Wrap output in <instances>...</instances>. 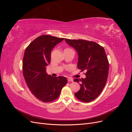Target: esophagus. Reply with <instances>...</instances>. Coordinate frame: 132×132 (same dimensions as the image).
I'll use <instances>...</instances> for the list:
<instances>
[{"label": "esophagus", "mask_w": 132, "mask_h": 132, "mask_svg": "<svg viewBox=\"0 0 132 132\" xmlns=\"http://www.w3.org/2000/svg\"><path fill=\"white\" fill-rule=\"evenodd\" d=\"M68 81H70V82H73V79L72 78H68Z\"/></svg>", "instance_id": "1"}]
</instances>
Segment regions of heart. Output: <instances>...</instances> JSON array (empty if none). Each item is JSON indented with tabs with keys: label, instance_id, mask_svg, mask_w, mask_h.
I'll list each match as a JSON object with an SVG mask.
<instances>
[{
	"label": "heart",
	"instance_id": "1",
	"mask_svg": "<svg viewBox=\"0 0 132 132\" xmlns=\"http://www.w3.org/2000/svg\"><path fill=\"white\" fill-rule=\"evenodd\" d=\"M65 50H69V48H68V49H65Z\"/></svg>",
	"mask_w": 132,
	"mask_h": 132
}]
</instances>
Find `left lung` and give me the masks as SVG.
I'll return each mask as SVG.
<instances>
[{
  "label": "left lung",
  "mask_w": 132,
  "mask_h": 132,
  "mask_svg": "<svg viewBox=\"0 0 132 132\" xmlns=\"http://www.w3.org/2000/svg\"><path fill=\"white\" fill-rule=\"evenodd\" d=\"M65 41L77 51L78 69L87 70L85 79L74 80L80 85L75 96L82 102H90L98 96L107 82L109 63L105 50L97 43L84 39Z\"/></svg>",
  "instance_id": "1"
}]
</instances>
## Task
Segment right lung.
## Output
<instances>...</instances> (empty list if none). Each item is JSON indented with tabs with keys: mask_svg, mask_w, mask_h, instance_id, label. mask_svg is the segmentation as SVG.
<instances>
[{
	"mask_svg": "<svg viewBox=\"0 0 132 132\" xmlns=\"http://www.w3.org/2000/svg\"><path fill=\"white\" fill-rule=\"evenodd\" d=\"M64 38L41 35L30 43L25 50L22 71L26 84L35 96L44 102L55 100L67 84L65 77H53L46 73L51 62V51Z\"/></svg>",
	"mask_w": 132,
	"mask_h": 132,
	"instance_id": "obj_1",
	"label": "right lung"
}]
</instances>
